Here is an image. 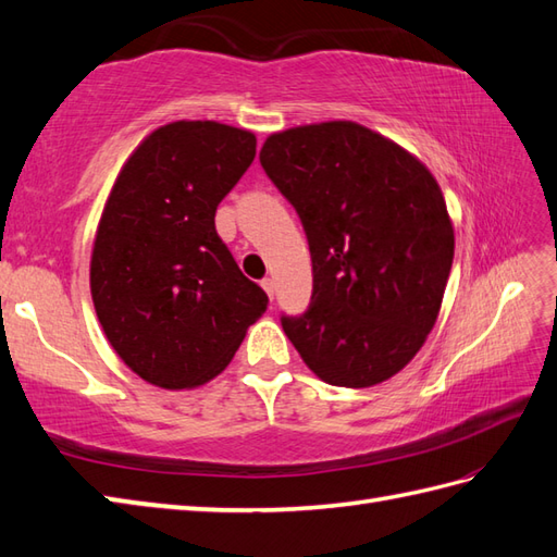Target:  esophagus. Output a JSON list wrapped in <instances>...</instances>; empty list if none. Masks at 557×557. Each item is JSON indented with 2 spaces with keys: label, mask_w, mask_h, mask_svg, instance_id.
Returning <instances> with one entry per match:
<instances>
[{
  "label": "esophagus",
  "mask_w": 557,
  "mask_h": 557,
  "mask_svg": "<svg viewBox=\"0 0 557 557\" xmlns=\"http://www.w3.org/2000/svg\"><path fill=\"white\" fill-rule=\"evenodd\" d=\"M260 285H263V289H265V294H268L270 299L275 297V280H272V277H265L263 282H260Z\"/></svg>",
  "instance_id": "esophagus-1"
}]
</instances>
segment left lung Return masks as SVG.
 Segmentation results:
<instances>
[{
	"instance_id": "8db88e82",
	"label": "left lung",
	"mask_w": 557,
	"mask_h": 557,
	"mask_svg": "<svg viewBox=\"0 0 557 557\" xmlns=\"http://www.w3.org/2000/svg\"><path fill=\"white\" fill-rule=\"evenodd\" d=\"M265 174L299 212L309 311L282 327L321 381L371 387L417 357L441 313L455 230L429 168L357 122L265 138Z\"/></svg>"
}]
</instances>
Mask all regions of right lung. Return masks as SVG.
Here are the masks:
<instances>
[{"mask_svg":"<svg viewBox=\"0 0 557 557\" xmlns=\"http://www.w3.org/2000/svg\"><path fill=\"white\" fill-rule=\"evenodd\" d=\"M256 158V136L172 122L128 156L104 203L90 294L104 337L150 385L191 389L227 369L268 309L236 265L215 210Z\"/></svg>","mask_w":557,"mask_h":557,"instance_id":"right-lung-1","label":"right lung"}]
</instances>
